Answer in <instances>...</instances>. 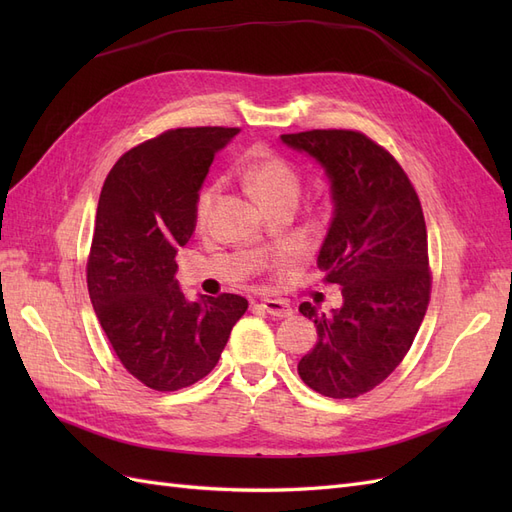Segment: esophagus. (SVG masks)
Listing matches in <instances>:
<instances>
[{
  "label": "esophagus",
  "mask_w": 512,
  "mask_h": 512,
  "mask_svg": "<svg viewBox=\"0 0 512 512\" xmlns=\"http://www.w3.org/2000/svg\"><path fill=\"white\" fill-rule=\"evenodd\" d=\"M262 307L267 309V314L275 316V318H290L294 312L288 301L282 299H262Z\"/></svg>",
  "instance_id": "34e87169"
}]
</instances>
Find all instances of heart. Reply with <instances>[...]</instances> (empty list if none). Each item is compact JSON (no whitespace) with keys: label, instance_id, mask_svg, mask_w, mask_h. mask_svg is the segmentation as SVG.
<instances>
[{"label":"heart","instance_id":"b5f03b06","mask_svg":"<svg viewBox=\"0 0 512 512\" xmlns=\"http://www.w3.org/2000/svg\"><path fill=\"white\" fill-rule=\"evenodd\" d=\"M243 181L250 188L262 203L267 207L280 203V200H297L299 188H301V177L286 158L277 156L267 149H260L250 153L241 166ZM215 200H218V185L207 183L203 190L196 196V207H194V220L196 226L203 228L207 226Z\"/></svg>","mask_w":512,"mask_h":512}]
</instances>
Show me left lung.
I'll list each match as a JSON object with an SVG mask.
<instances>
[{
    "label": "left lung",
    "instance_id": "obj_1",
    "mask_svg": "<svg viewBox=\"0 0 512 512\" xmlns=\"http://www.w3.org/2000/svg\"><path fill=\"white\" fill-rule=\"evenodd\" d=\"M282 141L316 158L331 181L335 209L318 267L344 297L333 314L299 305L318 331L299 376L324 397H359L404 361L427 312L431 271L421 200L399 162L363 132L307 130L282 134Z\"/></svg>",
    "mask_w": 512,
    "mask_h": 512
}]
</instances>
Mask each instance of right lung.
Masks as SVG:
<instances>
[{"mask_svg":"<svg viewBox=\"0 0 512 512\" xmlns=\"http://www.w3.org/2000/svg\"><path fill=\"white\" fill-rule=\"evenodd\" d=\"M239 128H177L132 147L108 173L87 258L91 305L117 359L153 391H179L218 365L247 299H185L177 247L215 151Z\"/></svg>","mask_w":512,"mask_h":512,"instance_id":"1","label":"right lung"}]
</instances>
